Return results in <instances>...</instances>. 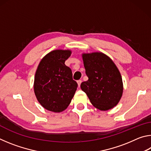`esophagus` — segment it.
<instances>
[{"label":"esophagus","mask_w":151,"mask_h":151,"mask_svg":"<svg viewBox=\"0 0 151 151\" xmlns=\"http://www.w3.org/2000/svg\"><path fill=\"white\" fill-rule=\"evenodd\" d=\"M81 83H82V81H81V80H78V81H77V83H78V87H80Z\"/></svg>","instance_id":"esophagus-1"}]
</instances>
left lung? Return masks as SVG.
<instances>
[{
    "label": "left lung",
    "instance_id": "left-lung-1",
    "mask_svg": "<svg viewBox=\"0 0 151 151\" xmlns=\"http://www.w3.org/2000/svg\"><path fill=\"white\" fill-rule=\"evenodd\" d=\"M83 59L88 79L81 83V89L96 108L101 111L113 108L123 91L119 69L113 61L102 52L83 54Z\"/></svg>",
    "mask_w": 151,
    "mask_h": 151
}]
</instances>
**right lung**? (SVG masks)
<instances>
[{
	"label": "right lung",
	"instance_id": "1",
	"mask_svg": "<svg viewBox=\"0 0 151 151\" xmlns=\"http://www.w3.org/2000/svg\"><path fill=\"white\" fill-rule=\"evenodd\" d=\"M69 50L51 51L40 61L36 71L34 90L40 104L48 111L60 112L69 105L78 84L65 65Z\"/></svg>",
	"mask_w": 151,
	"mask_h": 151
}]
</instances>
